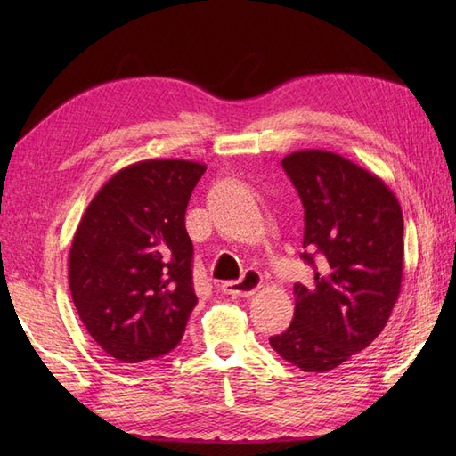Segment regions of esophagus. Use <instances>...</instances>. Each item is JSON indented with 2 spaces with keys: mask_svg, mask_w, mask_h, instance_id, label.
<instances>
[{
  "mask_svg": "<svg viewBox=\"0 0 456 456\" xmlns=\"http://www.w3.org/2000/svg\"><path fill=\"white\" fill-rule=\"evenodd\" d=\"M260 285H262L260 272L247 270L243 272V275L238 281H226L220 289H223V293L232 297H251L258 291Z\"/></svg>",
  "mask_w": 456,
  "mask_h": 456,
  "instance_id": "1",
  "label": "esophagus"
}]
</instances>
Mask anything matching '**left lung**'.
<instances>
[{
    "instance_id": "8db88e82",
    "label": "left lung",
    "mask_w": 456,
    "mask_h": 456,
    "mask_svg": "<svg viewBox=\"0 0 456 456\" xmlns=\"http://www.w3.org/2000/svg\"><path fill=\"white\" fill-rule=\"evenodd\" d=\"M305 207L310 287L295 283V317L270 346L305 372H325L375 340L403 280V215L382 178L327 150L281 159Z\"/></svg>"
}]
</instances>
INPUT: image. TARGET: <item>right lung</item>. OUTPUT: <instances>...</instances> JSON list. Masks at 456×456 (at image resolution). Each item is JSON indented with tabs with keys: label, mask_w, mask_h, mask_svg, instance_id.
<instances>
[{
	"label": "right lung",
	"mask_w": 456,
	"mask_h": 456,
	"mask_svg": "<svg viewBox=\"0 0 456 456\" xmlns=\"http://www.w3.org/2000/svg\"><path fill=\"white\" fill-rule=\"evenodd\" d=\"M205 165L146 159L93 198L68 256L72 300L93 340L119 363H150L183 340L198 305L186 207Z\"/></svg>",
	"instance_id": "right-lung-1"
}]
</instances>
